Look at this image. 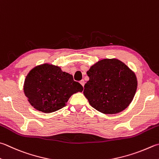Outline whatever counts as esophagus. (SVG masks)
Masks as SVG:
<instances>
[{"instance_id": "esophagus-1", "label": "esophagus", "mask_w": 159, "mask_h": 159, "mask_svg": "<svg viewBox=\"0 0 159 159\" xmlns=\"http://www.w3.org/2000/svg\"><path fill=\"white\" fill-rule=\"evenodd\" d=\"M80 84H81V85H82L83 87H84V84H85V82H84V80H82L80 81Z\"/></svg>"}]
</instances>
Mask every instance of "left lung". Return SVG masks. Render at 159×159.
I'll return each mask as SVG.
<instances>
[{"mask_svg":"<svg viewBox=\"0 0 159 159\" xmlns=\"http://www.w3.org/2000/svg\"><path fill=\"white\" fill-rule=\"evenodd\" d=\"M89 80L84 95L92 107L104 114L122 111L133 100L137 89L134 72L117 59H104L86 72Z\"/></svg>","mask_w":159,"mask_h":159,"instance_id":"1","label":"left lung"}]
</instances>
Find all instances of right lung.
Here are the masks:
<instances>
[{
	"label": "right lung",
	"instance_id": "right-lung-1",
	"mask_svg": "<svg viewBox=\"0 0 159 159\" xmlns=\"http://www.w3.org/2000/svg\"><path fill=\"white\" fill-rule=\"evenodd\" d=\"M23 91L34 109L50 113L64 107L72 95L83 91V86L60 67L43 64L27 75Z\"/></svg>",
	"mask_w": 159,
	"mask_h": 159
}]
</instances>
